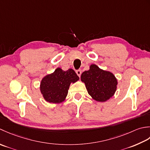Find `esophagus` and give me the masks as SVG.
<instances>
[{"instance_id": "obj_1", "label": "esophagus", "mask_w": 150, "mask_h": 150, "mask_svg": "<svg viewBox=\"0 0 150 150\" xmlns=\"http://www.w3.org/2000/svg\"><path fill=\"white\" fill-rule=\"evenodd\" d=\"M76 74H77V75L79 76V77H80V76L81 74V70H77V71H76Z\"/></svg>"}]
</instances>
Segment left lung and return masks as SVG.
Instances as JSON below:
<instances>
[{"instance_id":"8db88e82","label":"left lung","mask_w":150,"mask_h":150,"mask_svg":"<svg viewBox=\"0 0 150 150\" xmlns=\"http://www.w3.org/2000/svg\"><path fill=\"white\" fill-rule=\"evenodd\" d=\"M88 94L98 102H105L114 95L117 90V80L111 72L91 65L88 71L81 76Z\"/></svg>"}]
</instances>
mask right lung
Listing matches in <instances>:
<instances>
[{
  "label": "right lung",
  "instance_id": "1",
  "mask_svg": "<svg viewBox=\"0 0 150 150\" xmlns=\"http://www.w3.org/2000/svg\"><path fill=\"white\" fill-rule=\"evenodd\" d=\"M79 77L73 69L64 71L57 68L52 74L42 78L40 89L45 100L48 102L58 103L65 100L70 84L75 83Z\"/></svg>",
  "mask_w": 150,
  "mask_h": 150
}]
</instances>
